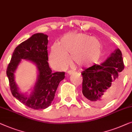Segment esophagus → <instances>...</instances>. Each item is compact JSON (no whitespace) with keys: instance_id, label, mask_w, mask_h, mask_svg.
<instances>
[{"instance_id":"esophagus-1","label":"esophagus","mask_w":132,"mask_h":132,"mask_svg":"<svg viewBox=\"0 0 132 132\" xmlns=\"http://www.w3.org/2000/svg\"><path fill=\"white\" fill-rule=\"evenodd\" d=\"M66 73H68V75H72V73H73V71H72V70H68V71H67Z\"/></svg>"}]
</instances>
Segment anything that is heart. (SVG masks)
Returning a JSON list of instances; mask_svg holds the SVG:
<instances>
[{
	"label": "heart",
	"instance_id": "heart-1",
	"mask_svg": "<svg viewBox=\"0 0 132 132\" xmlns=\"http://www.w3.org/2000/svg\"><path fill=\"white\" fill-rule=\"evenodd\" d=\"M102 54L103 44L99 39L83 33H70L62 37L59 45L52 46L50 60L55 68L65 67L70 56L79 66H91L99 62Z\"/></svg>",
	"mask_w": 132,
	"mask_h": 132
}]
</instances>
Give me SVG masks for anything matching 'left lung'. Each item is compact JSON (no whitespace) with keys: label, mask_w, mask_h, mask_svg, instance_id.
I'll return each instance as SVG.
<instances>
[{"label":"left lung","mask_w":132,"mask_h":132,"mask_svg":"<svg viewBox=\"0 0 132 132\" xmlns=\"http://www.w3.org/2000/svg\"><path fill=\"white\" fill-rule=\"evenodd\" d=\"M123 69L122 55L119 48L115 50L102 63L85 69L81 73L85 101L96 106L110 101L119 90Z\"/></svg>","instance_id":"left-lung-1"}]
</instances>
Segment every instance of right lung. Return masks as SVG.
Wrapping results in <instances>:
<instances>
[{
  "instance_id": "1",
  "label": "right lung",
  "mask_w": 132,
  "mask_h": 132,
  "mask_svg": "<svg viewBox=\"0 0 132 132\" xmlns=\"http://www.w3.org/2000/svg\"><path fill=\"white\" fill-rule=\"evenodd\" d=\"M48 37L44 33H36L20 44L14 51L6 70L13 96L26 106L36 110L51 105L59 83L65 77L64 72L53 73L50 68ZM23 59L35 64L38 72L36 82L30 94L20 92L15 81L14 72Z\"/></svg>"
}]
</instances>
